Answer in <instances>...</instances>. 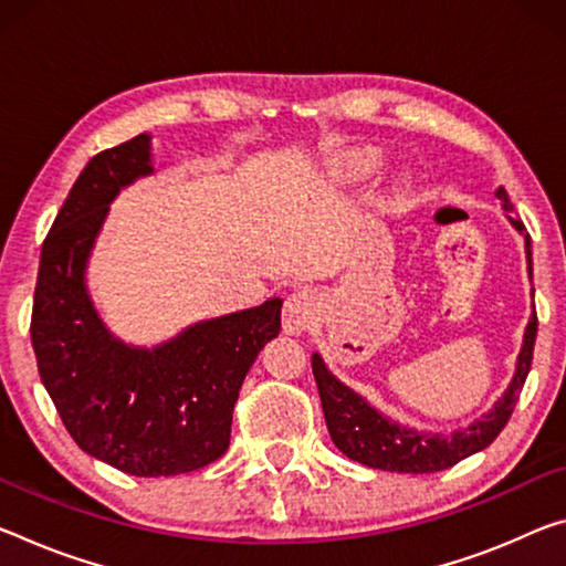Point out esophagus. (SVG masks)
<instances>
[{
	"label": "esophagus",
	"mask_w": 566,
	"mask_h": 566,
	"mask_svg": "<svg viewBox=\"0 0 566 566\" xmlns=\"http://www.w3.org/2000/svg\"><path fill=\"white\" fill-rule=\"evenodd\" d=\"M310 302L302 294H294V297L286 300L284 304V329L286 332H300L310 322Z\"/></svg>",
	"instance_id": "34e87169"
}]
</instances>
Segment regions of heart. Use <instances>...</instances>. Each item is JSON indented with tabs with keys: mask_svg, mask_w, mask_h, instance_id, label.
Instances as JSON below:
<instances>
[{
	"mask_svg": "<svg viewBox=\"0 0 566 566\" xmlns=\"http://www.w3.org/2000/svg\"><path fill=\"white\" fill-rule=\"evenodd\" d=\"M378 166V156L373 154H360V156H353L349 160H345V176L349 178H363L370 174V170Z\"/></svg>",
	"mask_w": 566,
	"mask_h": 566,
	"instance_id": "heart-1",
	"label": "heart"
}]
</instances>
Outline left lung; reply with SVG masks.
Returning a JSON list of instances; mask_svg holds the SVG:
<instances>
[{
  "label": "left lung",
  "mask_w": 566,
  "mask_h": 566,
  "mask_svg": "<svg viewBox=\"0 0 566 566\" xmlns=\"http://www.w3.org/2000/svg\"><path fill=\"white\" fill-rule=\"evenodd\" d=\"M496 196L501 199V209L506 213H514V203L509 201L504 186L496 188ZM509 219L526 239V262L528 274H532V247H528L526 227L514 217ZM536 325H539V319H536L534 312L524 335V347L522 353H518L514 380H511L504 398H501L486 416L473 420L469 428H461L448 436L418 433V430L392 423V420L367 406V402L357 396V392L349 390L347 385L339 382L335 375L327 370L319 355H312V373H315L322 410H325L332 441H335V446L347 455V459L370 465V469L398 473L446 471L459 461L469 459V455L483 451V448L496 441V436L504 430L511 412H514L518 396H522L526 375L532 370Z\"/></svg>",
  "instance_id": "1"
}]
</instances>
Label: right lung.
Listing matches in <instances>:
<instances>
[{
  "label": "right lung",
  "mask_w": 566,
  "mask_h": 566,
  "mask_svg": "<svg viewBox=\"0 0 566 566\" xmlns=\"http://www.w3.org/2000/svg\"><path fill=\"white\" fill-rule=\"evenodd\" d=\"M150 170L146 133L90 158L42 244L30 325L40 378L73 441L148 479L221 459L241 382L282 327V300H269L154 349L123 345L105 329L85 292V264L107 203Z\"/></svg>",
  "instance_id": "add662e5"
}]
</instances>
